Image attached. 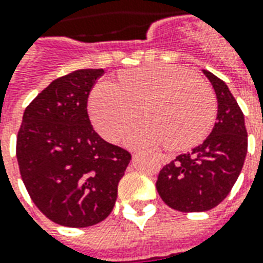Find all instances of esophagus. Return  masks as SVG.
I'll return each mask as SVG.
<instances>
[{
    "label": "esophagus",
    "mask_w": 263,
    "mask_h": 263,
    "mask_svg": "<svg viewBox=\"0 0 263 263\" xmlns=\"http://www.w3.org/2000/svg\"><path fill=\"white\" fill-rule=\"evenodd\" d=\"M158 158H159V161H161L162 163H168L171 161V158L168 157V155H162V154H161V155H158Z\"/></svg>",
    "instance_id": "1"
}]
</instances>
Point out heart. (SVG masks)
<instances>
[{
    "label": "heart",
    "instance_id": "obj_1",
    "mask_svg": "<svg viewBox=\"0 0 263 263\" xmlns=\"http://www.w3.org/2000/svg\"><path fill=\"white\" fill-rule=\"evenodd\" d=\"M93 125L108 141H118L141 117L146 121L126 135L131 146L168 144L174 149L195 146L208 135L216 115L214 91L191 71L174 65H146L101 81L91 93Z\"/></svg>",
    "mask_w": 263,
    "mask_h": 263
}]
</instances>
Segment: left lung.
<instances>
[{
    "label": "left lung",
    "instance_id": "obj_1",
    "mask_svg": "<svg viewBox=\"0 0 263 263\" xmlns=\"http://www.w3.org/2000/svg\"><path fill=\"white\" fill-rule=\"evenodd\" d=\"M218 100L211 135L188 154L159 171L157 189L162 201L179 212H203L219 205L239 176L248 152L243 114L228 85L203 69Z\"/></svg>",
    "mask_w": 263,
    "mask_h": 263
}]
</instances>
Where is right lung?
Listing matches in <instances>:
<instances>
[{
	"label": "right lung",
	"mask_w": 263,
	"mask_h": 263,
	"mask_svg": "<svg viewBox=\"0 0 263 263\" xmlns=\"http://www.w3.org/2000/svg\"><path fill=\"white\" fill-rule=\"evenodd\" d=\"M104 69H78L31 101L16 135V161L35 206L48 219L87 228L111 214L131 154L93 131L88 97Z\"/></svg>",
	"instance_id": "right-lung-1"
}]
</instances>
